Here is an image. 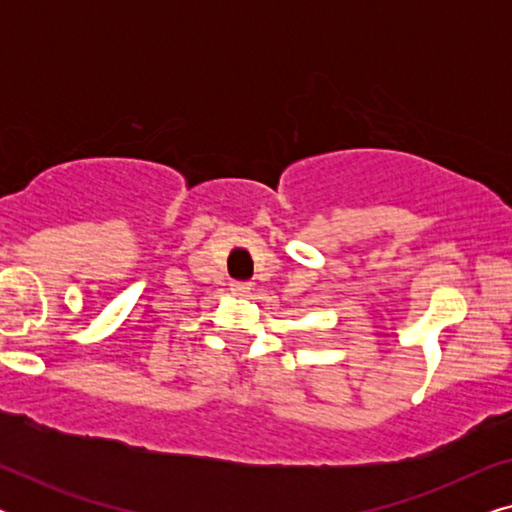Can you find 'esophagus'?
<instances>
[{
	"label": "esophagus",
	"mask_w": 512,
	"mask_h": 512,
	"mask_svg": "<svg viewBox=\"0 0 512 512\" xmlns=\"http://www.w3.org/2000/svg\"><path fill=\"white\" fill-rule=\"evenodd\" d=\"M230 291H233L235 296H247L251 291V282H230Z\"/></svg>",
	"instance_id": "esophagus-1"
}]
</instances>
